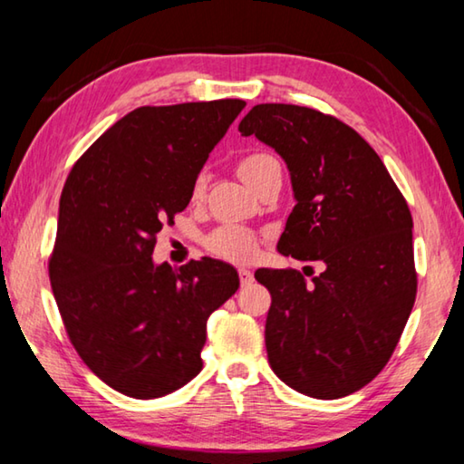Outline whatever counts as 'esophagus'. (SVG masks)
Masks as SVG:
<instances>
[{"instance_id": "esophagus-1", "label": "esophagus", "mask_w": 464, "mask_h": 464, "mask_svg": "<svg viewBox=\"0 0 464 464\" xmlns=\"http://www.w3.org/2000/svg\"><path fill=\"white\" fill-rule=\"evenodd\" d=\"M239 280H241V286H249L251 282H254V272L239 268Z\"/></svg>"}]
</instances>
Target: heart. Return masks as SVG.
Segmentation results:
<instances>
[{
	"instance_id": "heart-1",
	"label": "heart",
	"mask_w": 464,
	"mask_h": 464,
	"mask_svg": "<svg viewBox=\"0 0 464 464\" xmlns=\"http://www.w3.org/2000/svg\"><path fill=\"white\" fill-rule=\"evenodd\" d=\"M274 166H280V163L272 153L254 151V153H247L246 157H241L237 163V171L239 176L251 186L266 169H270ZM204 186H207V174H198L194 179L192 194L200 196ZM204 246H207L210 254L221 257V260L246 264L256 257L260 241H257V235L251 229H247V227L223 225L208 235L207 241H204Z\"/></svg>"
}]
</instances>
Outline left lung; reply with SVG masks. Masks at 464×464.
Masks as SVG:
<instances>
[{
	"instance_id": "obj_1",
	"label": "left lung",
	"mask_w": 464,
	"mask_h": 464,
	"mask_svg": "<svg viewBox=\"0 0 464 464\" xmlns=\"http://www.w3.org/2000/svg\"><path fill=\"white\" fill-rule=\"evenodd\" d=\"M239 132L276 149L290 171L296 204L278 251L324 266L311 280L293 268L256 272L272 295V371L303 395H350L387 366L413 309L410 207L374 149L332 114L257 104Z\"/></svg>"
}]
</instances>
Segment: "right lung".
Here are the masks:
<instances>
[{"label":"right lung","instance_id":"right-lung-1","mask_svg":"<svg viewBox=\"0 0 464 464\" xmlns=\"http://www.w3.org/2000/svg\"><path fill=\"white\" fill-rule=\"evenodd\" d=\"M243 100L140 106L75 161L59 200L49 278L69 342L108 387L155 399L202 371L207 321L239 288L233 266L151 260L192 198Z\"/></svg>","mask_w":464,"mask_h":464}]
</instances>
